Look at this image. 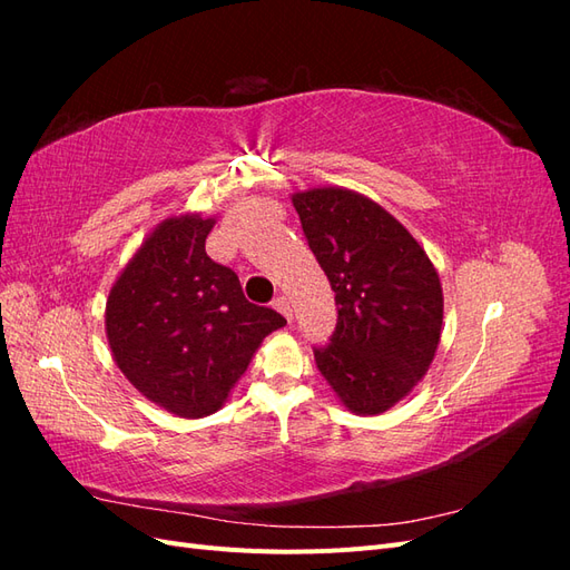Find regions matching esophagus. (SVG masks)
<instances>
[{"label":"esophagus","instance_id":"obj_1","mask_svg":"<svg viewBox=\"0 0 570 570\" xmlns=\"http://www.w3.org/2000/svg\"><path fill=\"white\" fill-rule=\"evenodd\" d=\"M273 306H275V312H281V314L287 318V323H292V306H289V299L278 297V299L273 302Z\"/></svg>","mask_w":570,"mask_h":570}]
</instances>
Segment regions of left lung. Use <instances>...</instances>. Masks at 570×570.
I'll use <instances>...</instances> for the list:
<instances>
[{
    "label": "left lung",
    "mask_w": 570,
    "mask_h": 570,
    "mask_svg": "<svg viewBox=\"0 0 570 570\" xmlns=\"http://www.w3.org/2000/svg\"><path fill=\"white\" fill-rule=\"evenodd\" d=\"M308 247L335 292L321 375L356 416H381L416 387L442 337L438 268L400 220L371 197L323 185L292 193Z\"/></svg>",
    "instance_id": "1"
}]
</instances>
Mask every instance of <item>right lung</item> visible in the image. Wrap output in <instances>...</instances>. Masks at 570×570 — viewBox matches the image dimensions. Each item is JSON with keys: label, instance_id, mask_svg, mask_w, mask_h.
<instances>
[{"label": "right lung", "instance_id": "add662e5", "mask_svg": "<svg viewBox=\"0 0 570 570\" xmlns=\"http://www.w3.org/2000/svg\"><path fill=\"white\" fill-rule=\"evenodd\" d=\"M216 216L164 218L107 299L111 356L130 385L180 419H204L226 404L266 335L287 321L245 299L237 275L206 256Z\"/></svg>", "mask_w": 570, "mask_h": 570}]
</instances>
